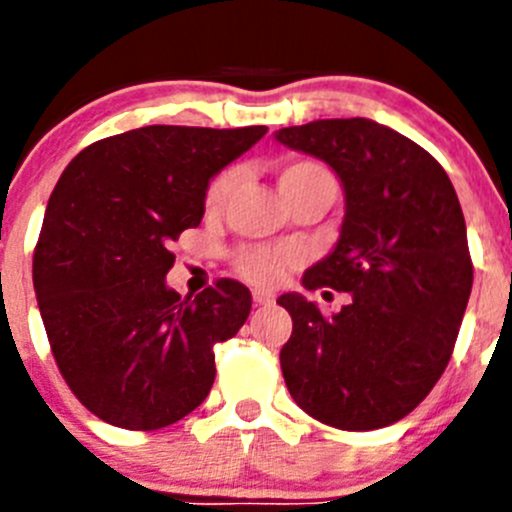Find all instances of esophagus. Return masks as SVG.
Masks as SVG:
<instances>
[{"label":"esophagus","mask_w":512,"mask_h":512,"mask_svg":"<svg viewBox=\"0 0 512 512\" xmlns=\"http://www.w3.org/2000/svg\"><path fill=\"white\" fill-rule=\"evenodd\" d=\"M251 296H254L256 306H271V303L276 301V296H273L271 291H266V288H254V293H251Z\"/></svg>","instance_id":"1"}]
</instances>
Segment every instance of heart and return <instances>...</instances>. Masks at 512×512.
Segmentation results:
<instances>
[{"mask_svg":"<svg viewBox=\"0 0 512 512\" xmlns=\"http://www.w3.org/2000/svg\"><path fill=\"white\" fill-rule=\"evenodd\" d=\"M241 181L239 169H226L221 174H216L211 179L209 189H206L204 206L206 211H221L229 199L234 196L236 186ZM278 186H281V194L293 189H301V186H321V189L331 191L336 196V179H333L331 171L323 164L311 159H298L288 161L278 171ZM301 251L296 246H268V244H249L239 246L231 256V266L239 273L241 278H246L249 283L256 286H276L278 281L286 278V273L293 266L301 263Z\"/></svg>","mask_w":512,"mask_h":512,"instance_id":"b5f03b06","label":"heart"}]
</instances>
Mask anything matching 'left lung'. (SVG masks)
I'll return each instance as SVG.
<instances>
[{
	"label": "left lung",
	"instance_id": "left-lung-1",
	"mask_svg": "<svg viewBox=\"0 0 512 512\" xmlns=\"http://www.w3.org/2000/svg\"><path fill=\"white\" fill-rule=\"evenodd\" d=\"M276 141L341 179V236L301 283L351 293L333 316L301 293L278 298L293 321L281 348L288 393L326 426L386 428L428 396L458 338L473 288L460 201L426 149L378 121L318 119Z\"/></svg>",
	"mask_w": 512,
	"mask_h": 512
}]
</instances>
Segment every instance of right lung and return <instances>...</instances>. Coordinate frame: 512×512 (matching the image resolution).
<instances>
[{"instance_id":"obj_1","label":"right lung","mask_w":512,"mask_h":512,"mask_svg":"<svg viewBox=\"0 0 512 512\" xmlns=\"http://www.w3.org/2000/svg\"><path fill=\"white\" fill-rule=\"evenodd\" d=\"M266 126H141L86 146L49 196L34 291L54 361L101 421L156 430L204 403L214 346L239 333L251 291L219 278L199 296L166 286L171 244L204 219L209 181Z\"/></svg>"}]
</instances>
